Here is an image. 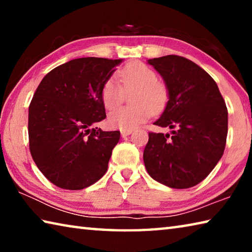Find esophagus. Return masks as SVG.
Wrapping results in <instances>:
<instances>
[{"instance_id":"esophagus-1","label":"esophagus","mask_w":252,"mask_h":252,"mask_svg":"<svg viewBox=\"0 0 252 252\" xmlns=\"http://www.w3.org/2000/svg\"><path fill=\"white\" fill-rule=\"evenodd\" d=\"M132 133V130H121V135L125 138V136L130 135Z\"/></svg>"}]
</instances>
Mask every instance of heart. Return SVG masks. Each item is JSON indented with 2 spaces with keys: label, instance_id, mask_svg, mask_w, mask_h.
<instances>
[{
  "label": "heart",
  "instance_id": "b5f03b06",
  "mask_svg": "<svg viewBox=\"0 0 252 252\" xmlns=\"http://www.w3.org/2000/svg\"><path fill=\"white\" fill-rule=\"evenodd\" d=\"M106 80L101 89L105 109L112 110L121 104L126 93H132L131 106H122L110 112L109 125L121 130H132L146 122L153 113H159L169 100L168 87L158 80L156 71L144 63L134 61L123 66L118 74Z\"/></svg>",
  "mask_w": 252,
  "mask_h": 252
}]
</instances>
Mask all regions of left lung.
I'll use <instances>...</instances> for the list:
<instances>
[{"instance_id": "1", "label": "left lung", "mask_w": 252, "mask_h": 252, "mask_svg": "<svg viewBox=\"0 0 252 252\" xmlns=\"http://www.w3.org/2000/svg\"><path fill=\"white\" fill-rule=\"evenodd\" d=\"M163 79L169 100L156 126L174 129L149 133L143 161L156 181L187 189L206 179L223 155L228 110L215 82L202 67L179 55L148 60Z\"/></svg>"}]
</instances>
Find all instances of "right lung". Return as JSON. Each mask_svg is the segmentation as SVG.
Returning a JSON list of instances; mask_svg holds the SVG:
<instances>
[{"label": "right lung", "instance_id": "1", "mask_svg": "<svg viewBox=\"0 0 252 252\" xmlns=\"http://www.w3.org/2000/svg\"><path fill=\"white\" fill-rule=\"evenodd\" d=\"M122 62L80 58L46 74L29 106L30 152L61 189L81 190L104 176L120 131L91 126L105 119L101 89Z\"/></svg>", "mask_w": 252, "mask_h": 252}]
</instances>
